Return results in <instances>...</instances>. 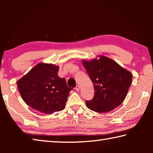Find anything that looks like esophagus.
Instances as JSON below:
<instances>
[{"instance_id":"1","label":"esophagus","mask_w":153,"mask_h":153,"mask_svg":"<svg viewBox=\"0 0 153 153\" xmlns=\"http://www.w3.org/2000/svg\"><path fill=\"white\" fill-rule=\"evenodd\" d=\"M75 89H76V91H79V85H77L76 88H75Z\"/></svg>"}]
</instances>
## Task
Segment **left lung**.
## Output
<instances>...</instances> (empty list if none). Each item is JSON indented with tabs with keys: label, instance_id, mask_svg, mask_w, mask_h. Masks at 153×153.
<instances>
[{
	"label": "left lung",
	"instance_id": "1",
	"mask_svg": "<svg viewBox=\"0 0 153 153\" xmlns=\"http://www.w3.org/2000/svg\"><path fill=\"white\" fill-rule=\"evenodd\" d=\"M82 63L94 88L92 99L86 100L87 107L96 112L105 113L120 105L132 82V74L105 56Z\"/></svg>",
	"mask_w": 153,
	"mask_h": 153
}]
</instances>
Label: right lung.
Returning <instances> with one entry per match:
<instances>
[{
  "mask_svg": "<svg viewBox=\"0 0 153 153\" xmlns=\"http://www.w3.org/2000/svg\"><path fill=\"white\" fill-rule=\"evenodd\" d=\"M59 67L39 63L17 81L21 96L27 105L52 114L64 109L69 92L65 79L58 76Z\"/></svg>",
  "mask_w": 153,
  "mask_h": 153,
  "instance_id": "right-lung-1",
  "label": "right lung"
}]
</instances>
